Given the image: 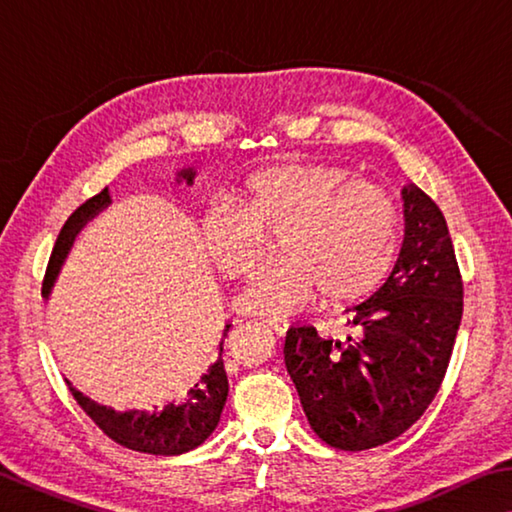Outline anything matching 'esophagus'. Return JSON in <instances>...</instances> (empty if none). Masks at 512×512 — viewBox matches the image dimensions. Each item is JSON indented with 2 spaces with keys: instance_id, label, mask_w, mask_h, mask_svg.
<instances>
[{
  "instance_id": "34e87169",
  "label": "esophagus",
  "mask_w": 512,
  "mask_h": 512,
  "mask_svg": "<svg viewBox=\"0 0 512 512\" xmlns=\"http://www.w3.org/2000/svg\"><path fill=\"white\" fill-rule=\"evenodd\" d=\"M266 325L271 327L275 334H280V336L287 334V332H289V327H291V325H289V320H282V318H268V320H266Z\"/></svg>"
}]
</instances>
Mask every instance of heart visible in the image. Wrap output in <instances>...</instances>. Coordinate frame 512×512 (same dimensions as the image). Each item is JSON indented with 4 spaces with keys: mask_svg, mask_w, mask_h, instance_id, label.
<instances>
[{
    "mask_svg": "<svg viewBox=\"0 0 512 512\" xmlns=\"http://www.w3.org/2000/svg\"><path fill=\"white\" fill-rule=\"evenodd\" d=\"M287 262L255 277L241 296L250 314L284 318L323 296L357 302L384 287L402 253L404 216L393 198L329 162L264 167L203 216L214 264L232 277L255 273L268 237Z\"/></svg>",
    "mask_w": 512,
    "mask_h": 512,
    "instance_id": "1",
    "label": "heart"
}]
</instances>
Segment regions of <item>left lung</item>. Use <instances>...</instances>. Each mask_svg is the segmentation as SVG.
Masks as SVG:
<instances>
[{
  "label": "left lung",
  "instance_id": "obj_1",
  "mask_svg": "<svg viewBox=\"0 0 512 512\" xmlns=\"http://www.w3.org/2000/svg\"><path fill=\"white\" fill-rule=\"evenodd\" d=\"M404 244L384 287L354 307L348 341L291 327L284 363L311 429L345 452L391 443L427 411L452 359L463 280L440 207L409 185Z\"/></svg>",
  "mask_w": 512,
  "mask_h": 512
}]
</instances>
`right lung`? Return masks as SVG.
Returning <instances> with one entry per match:
<instances>
[{"mask_svg": "<svg viewBox=\"0 0 512 512\" xmlns=\"http://www.w3.org/2000/svg\"><path fill=\"white\" fill-rule=\"evenodd\" d=\"M194 176V169L178 171V180H187V185L194 183ZM108 205L110 192L106 187L97 196L88 198L81 207H76L72 216L65 221L54 250H51L45 282H42V296H49L51 284H54L60 266H63L69 248H72L76 235L83 230V225L92 221L101 210H106ZM230 327L232 325H225L223 329V339L219 348H216V361L212 366L203 375L189 379L185 386H180L176 397L167 404L142 411H115L110 406L92 402L90 397L76 391L65 379L69 393L74 395L81 409L90 415L92 422L110 440H115L117 445L153 456L185 454L189 449L205 443L207 436H210L221 420V411L225 400H228V375H225L223 368V345L225 339H228Z\"/></svg>", "mask_w": 512, "mask_h": 512, "instance_id": "add662e5", "label": "right lung"}]
</instances>
